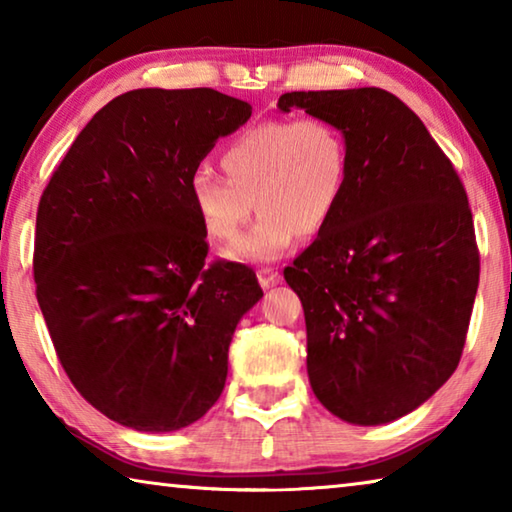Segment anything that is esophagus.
Listing matches in <instances>:
<instances>
[{
	"label": "esophagus",
	"instance_id": "34e87169",
	"mask_svg": "<svg viewBox=\"0 0 512 512\" xmlns=\"http://www.w3.org/2000/svg\"><path fill=\"white\" fill-rule=\"evenodd\" d=\"M257 280H259V284H262L264 289H268V287H273V284L280 282V273H277L275 268H259Z\"/></svg>",
	"mask_w": 512,
	"mask_h": 512
}]
</instances>
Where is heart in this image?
Segmentation results:
<instances>
[{
  "instance_id": "b5f03b06",
  "label": "heart",
  "mask_w": 512,
  "mask_h": 512,
  "mask_svg": "<svg viewBox=\"0 0 512 512\" xmlns=\"http://www.w3.org/2000/svg\"><path fill=\"white\" fill-rule=\"evenodd\" d=\"M225 178L196 169L187 196L207 235L230 241L253 212L259 216L225 257L273 262L287 253L298 232L325 228L348 183L350 153L343 131L329 119L262 121L237 135L221 153Z\"/></svg>"
}]
</instances>
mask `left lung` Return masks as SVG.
Instances as JSON below:
<instances>
[{
	"label": "left lung",
	"instance_id": "8db88e82",
	"mask_svg": "<svg viewBox=\"0 0 512 512\" xmlns=\"http://www.w3.org/2000/svg\"><path fill=\"white\" fill-rule=\"evenodd\" d=\"M277 108L329 119L350 153L339 207L284 268L305 309L309 384L336 418L393 422L461 361L479 287L465 187L391 92H287Z\"/></svg>",
	"mask_w": 512,
	"mask_h": 512
}]
</instances>
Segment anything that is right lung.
Masks as SVG:
<instances>
[{"mask_svg": "<svg viewBox=\"0 0 512 512\" xmlns=\"http://www.w3.org/2000/svg\"><path fill=\"white\" fill-rule=\"evenodd\" d=\"M253 115L212 88L131 90L69 146L36 219L38 305L76 391L135 431H178L212 409L253 268L205 266L187 180Z\"/></svg>", "mask_w": 512, "mask_h": 512, "instance_id": "right-lung-1", "label": "right lung"}]
</instances>
